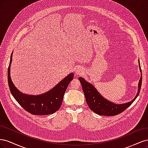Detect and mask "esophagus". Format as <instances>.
I'll return each instance as SVG.
<instances>
[{
  "label": "esophagus",
  "instance_id": "34e87169",
  "mask_svg": "<svg viewBox=\"0 0 148 148\" xmlns=\"http://www.w3.org/2000/svg\"><path fill=\"white\" fill-rule=\"evenodd\" d=\"M83 69L81 66H77L76 67L75 69V73L76 75H80L83 73Z\"/></svg>",
  "mask_w": 148,
  "mask_h": 148
}]
</instances>
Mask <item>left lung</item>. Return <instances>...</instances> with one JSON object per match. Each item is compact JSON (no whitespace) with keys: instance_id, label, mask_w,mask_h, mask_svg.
<instances>
[{"instance_id":"1","label":"left lung","mask_w":148,"mask_h":148,"mask_svg":"<svg viewBox=\"0 0 148 148\" xmlns=\"http://www.w3.org/2000/svg\"><path fill=\"white\" fill-rule=\"evenodd\" d=\"M139 66L141 71V78L138 83V92L133 100L122 104H117L106 99L97 91L96 88L92 84L88 82L82 77H79V80L82 84L83 91L86 101L90 109L96 114L100 115L112 116L122 112L135 101L139 95L141 90L142 83V73L140 61L138 60Z\"/></svg>"}]
</instances>
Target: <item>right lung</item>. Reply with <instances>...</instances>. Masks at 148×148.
Wrapping results in <instances>:
<instances>
[{
	"mask_svg": "<svg viewBox=\"0 0 148 148\" xmlns=\"http://www.w3.org/2000/svg\"><path fill=\"white\" fill-rule=\"evenodd\" d=\"M12 54L13 52L8 68V83L13 97L25 110L33 115H44L56 112L62 105L66 89L73 78V73H71L66 76L54 87L46 92L39 95H26L20 91L12 81L10 66Z\"/></svg>",
	"mask_w": 148,
	"mask_h": 148,
	"instance_id": "right-lung-1",
	"label": "right lung"
}]
</instances>
